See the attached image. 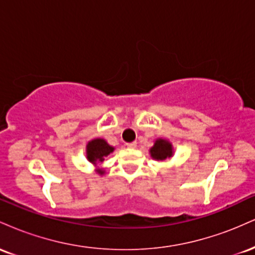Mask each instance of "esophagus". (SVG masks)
<instances>
[{
    "mask_svg": "<svg viewBox=\"0 0 255 255\" xmlns=\"http://www.w3.org/2000/svg\"><path fill=\"white\" fill-rule=\"evenodd\" d=\"M127 147L128 148H135L136 147V142L135 141H133V142H127Z\"/></svg>",
    "mask_w": 255,
    "mask_h": 255,
    "instance_id": "1",
    "label": "esophagus"
}]
</instances>
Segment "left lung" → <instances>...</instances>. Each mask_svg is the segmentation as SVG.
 Returning <instances> with one entry per match:
<instances>
[{
	"label": "left lung",
	"instance_id": "obj_1",
	"mask_svg": "<svg viewBox=\"0 0 255 255\" xmlns=\"http://www.w3.org/2000/svg\"><path fill=\"white\" fill-rule=\"evenodd\" d=\"M150 154L154 160H165L174 156V147L168 139L158 137L150 148Z\"/></svg>",
	"mask_w": 255,
	"mask_h": 255
}]
</instances>
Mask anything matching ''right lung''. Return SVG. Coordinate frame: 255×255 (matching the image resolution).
I'll list each match as a JSON object with an SVG mask.
<instances>
[{
	"label": "right lung",
	"mask_w": 255,
	"mask_h": 255,
	"mask_svg": "<svg viewBox=\"0 0 255 255\" xmlns=\"http://www.w3.org/2000/svg\"><path fill=\"white\" fill-rule=\"evenodd\" d=\"M115 147L108 144V141L102 137H96V139L90 140L86 145V158L87 160L96 166V172L98 175H104V168H101L102 163L104 162V158L113 153Z\"/></svg>",
	"instance_id": "obj_1"
}]
</instances>
